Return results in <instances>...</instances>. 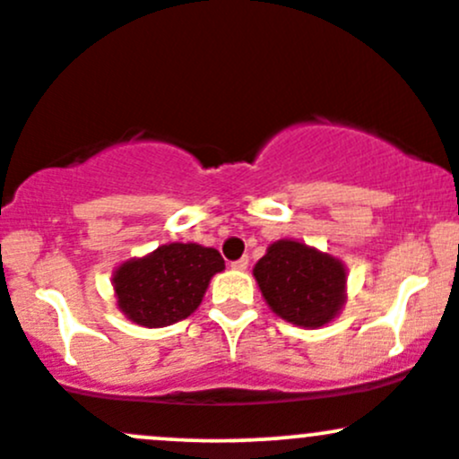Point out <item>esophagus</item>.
<instances>
[{"label": "esophagus", "mask_w": 459, "mask_h": 459, "mask_svg": "<svg viewBox=\"0 0 459 459\" xmlns=\"http://www.w3.org/2000/svg\"><path fill=\"white\" fill-rule=\"evenodd\" d=\"M247 264H249V258H247V255H243V258L234 260V263H231L230 267L236 269V271H245V269H247Z\"/></svg>", "instance_id": "obj_1"}]
</instances>
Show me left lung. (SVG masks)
I'll return each instance as SVG.
<instances>
[{"instance_id": "1", "label": "left lung", "mask_w": 459, "mask_h": 459, "mask_svg": "<svg viewBox=\"0 0 459 459\" xmlns=\"http://www.w3.org/2000/svg\"><path fill=\"white\" fill-rule=\"evenodd\" d=\"M254 275L271 310L298 326H324L343 307V264L295 240L271 245Z\"/></svg>"}]
</instances>
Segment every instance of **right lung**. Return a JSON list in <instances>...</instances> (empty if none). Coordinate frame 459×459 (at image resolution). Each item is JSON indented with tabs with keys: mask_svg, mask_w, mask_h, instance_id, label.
Listing matches in <instances>:
<instances>
[{
	"mask_svg": "<svg viewBox=\"0 0 459 459\" xmlns=\"http://www.w3.org/2000/svg\"><path fill=\"white\" fill-rule=\"evenodd\" d=\"M223 267V258L212 247L195 243L164 245L116 271L113 289L117 307L140 326H170L195 313L210 278Z\"/></svg>",
	"mask_w": 459,
	"mask_h": 459,
	"instance_id": "1",
	"label": "right lung"
}]
</instances>
